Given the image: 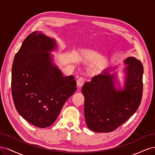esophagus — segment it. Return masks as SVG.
<instances>
[{
    "label": "esophagus",
    "mask_w": 155,
    "mask_h": 155,
    "mask_svg": "<svg viewBox=\"0 0 155 155\" xmlns=\"http://www.w3.org/2000/svg\"><path fill=\"white\" fill-rule=\"evenodd\" d=\"M85 82V78L83 77H80L79 78H78V80L77 81V86L78 87H82Z\"/></svg>",
    "instance_id": "34e87169"
}]
</instances>
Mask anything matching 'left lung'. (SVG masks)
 Wrapping results in <instances>:
<instances>
[{"label":"left lung","instance_id":"obj_1","mask_svg":"<svg viewBox=\"0 0 155 155\" xmlns=\"http://www.w3.org/2000/svg\"><path fill=\"white\" fill-rule=\"evenodd\" d=\"M126 79L124 89L117 88L116 74L111 68L94 76L84 84V115L87 126L97 133L115 130L137 111L143 93V65L140 61L129 57L124 61ZM114 71V69H113Z\"/></svg>","mask_w":155,"mask_h":155}]
</instances>
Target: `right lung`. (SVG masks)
I'll return each instance as SVG.
<instances>
[{"label":"right lung","instance_id":"1","mask_svg":"<svg viewBox=\"0 0 155 155\" xmlns=\"http://www.w3.org/2000/svg\"><path fill=\"white\" fill-rule=\"evenodd\" d=\"M56 41L34 31L24 40L14 58L12 93L18 113L41 128L56 120L64 103L77 90L73 75L65 77L49 53Z\"/></svg>","mask_w":155,"mask_h":155}]
</instances>
